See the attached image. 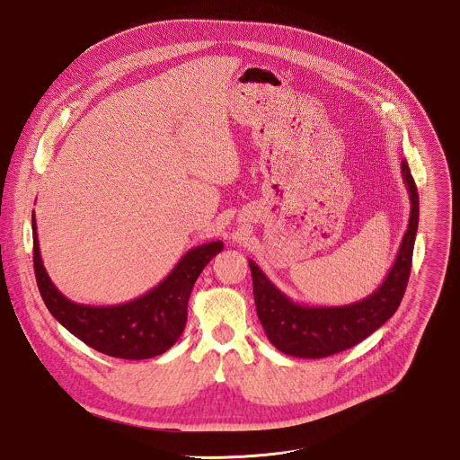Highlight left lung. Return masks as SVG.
I'll return each instance as SVG.
<instances>
[{
  "instance_id": "8db88e82",
  "label": "left lung",
  "mask_w": 460,
  "mask_h": 460,
  "mask_svg": "<svg viewBox=\"0 0 460 460\" xmlns=\"http://www.w3.org/2000/svg\"><path fill=\"white\" fill-rule=\"evenodd\" d=\"M401 173L411 203L408 229L385 280L367 297L343 306L301 305L283 294L253 261H248L257 317L271 345L282 354L323 358L343 352L373 334L399 308L410 279L419 227V192L406 161L401 163Z\"/></svg>"
}]
</instances>
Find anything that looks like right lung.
Segmentation results:
<instances>
[{"label":"right lung","instance_id":"obj_1","mask_svg":"<svg viewBox=\"0 0 460 460\" xmlns=\"http://www.w3.org/2000/svg\"><path fill=\"white\" fill-rule=\"evenodd\" d=\"M222 248V242L190 248L163 282L129 303L115 306L78 305L59 292L47 275L38 247L33 213V262L45 306L52 317L85 345L119 358H150L164 354L177 343L187 323V303L192 287Z\"/></svg>","mask_w":460,"mask_h":460}]
</instances>
